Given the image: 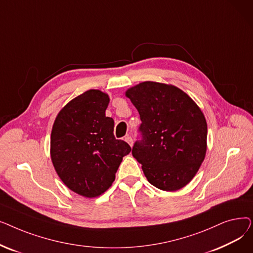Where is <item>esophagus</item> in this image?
I'll return each mask as SVG.
<instances>
[{"instance_id":"esophagus-1","label":"esophagus","mask_w":253,"mask_h":253,"mask_svg":"<svg viewBox=\"0 0 253 253\" xmlns=\"http://www.w3.org/2000/svg\"><path fill=\"white\" fill-rule=\"evenodd\" d=\"M125 141L130 144V147H132V145H133V139H132V137L129 136V135L125 136Z\"/></svg>"}]
</instances>
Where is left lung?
Wrapping results in <instances>:
<instances>
[{
	"label": "left lung",
	"instance_id": "left-lung-1",
	"mask_svg": "<svg viewBox=\"0 0 253 253\" xmlns=\"http://www.w3.org/2000/svg\"><path fill=\"white\" fill-rule=\"evenodd\" d=\"M137 109L140 140L132 155L154 187L173 192L187 185L200 168L207 150V123L196 102L182 90L142 82L126 91Z\"/></svg>",
	"mask_w": 253,
	"mask_h": 253
}]
</instances>
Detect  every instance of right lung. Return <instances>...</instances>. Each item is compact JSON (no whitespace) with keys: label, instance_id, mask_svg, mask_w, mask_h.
Segmentation results:
<instances>
[{"label":"right lung","instance_id":"obj_1","mask_svg":"<svg viewBox=\"0 0 253 253\" xmlns=\"http://www.w3.org/2000/svg\"><path fill=\"white\" fill-rule=\"evenodd\" d=\"M109 95L91 89L72 99L52 127L51 160L62 182L86 198L98 197L115 180L130 145L114 136V120L105 117Z\"/></svg>","mask_w":253,"mask_h":253}]
</instances>
